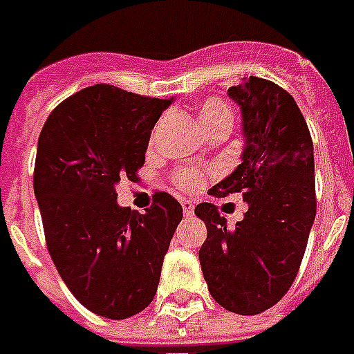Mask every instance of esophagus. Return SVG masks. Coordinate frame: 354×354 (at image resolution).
Wrapping results in <instances>:
<instances>
[{
    "label": "esophagus",
    "mask_w": 354,
    "mask_h": 354,
    "mask_svg": "<svg viewBox=\"0 0 354 354\" xmlns=\"http://www.w3.org/2000/svg\"><path fill=\"white\" fill-rule=\"evenodd\" d=\"M180 205H183V212H185V216H192L194 214V203L190 199H183L180 201Z\"/></svg>",
    "instance_id": "1"
}]
</instances>
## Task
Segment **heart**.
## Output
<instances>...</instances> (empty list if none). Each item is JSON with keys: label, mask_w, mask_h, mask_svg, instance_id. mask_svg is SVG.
<instances>
[{"label": "heart", "mask_w": 354, "mask_h": 354, "mask_svg": "<svg viewBox=\"0 0 354 354\" xmlns=\"http://www.w3.org/2000/svg\"><path fill=\"white\" fill-rule=\"evenodd\" d=\"M231 121H233L231 108L220 98H209L199 108V124H201L203 132L214 129L218 124H231ZM174 180L175 185L183 190H198L203 185V174L196 167L185 166L175 171Z\"/></svg>", "instance_id": "b5f03b06"}]
</instances>
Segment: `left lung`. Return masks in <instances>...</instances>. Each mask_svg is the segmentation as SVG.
Here are the masks:
<instances>
[{
    "instance_id": "left-lung-1",
    "label": "left lung",
    "mask_w": 354,
    "mask_h": 354,
    "mask_svg": "<svg viewBox=\"0 0 354 354\" xmlns=\"http://www.w3.org/2000/svg\"><path fill=\"white\" fill-rule=\"evenodd\" d=\"M227 95L243 113V162L209 194L241 192L248 211L231 230L216 205L196 207L207 225L199 263L220 306L256 315L288 293L304 257L317 207L313 143L295 98L274 82L250 76Z\"/></svg>"
}]
</instances>
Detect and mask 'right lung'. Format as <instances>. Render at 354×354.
Segmentation results:
<instances>
[{
    "instance_id": "add662e5",
    "label": "right lung",
    "mask_w": 354,
    "mask_h": 354,
    "mask_svg": "<svg viewBox=\"0 0 354 354\" xmlns=\"http://www.w3.org/2000/svg\"><path fill=\"white\" fill-rule=\"evenodd\" d=\"M174 98L108 84L63 100L42 127L33 188L50 257L71 293L97 315L127 319L151 304L183 207L156 192L147 211L117 205L138 180L151 130Z\"/></svg>"
}]
</instances>
